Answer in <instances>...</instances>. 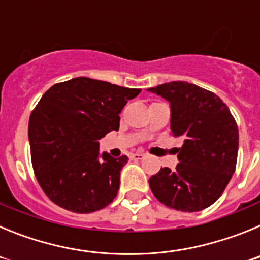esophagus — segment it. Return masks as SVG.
I'll use <instances>...</instances> for the list:
<instances>
[{"label":"esophagus","mask_w":260,"mask_h":260,"mask_svg":"<svg viewBox=\"0 0 260 260\" xmlns=\"http://www.w3.org/2000/svg\"><path fill=\"white\" fill-rule=\"evenodd\" d=\"M130 157H132V160H143V158L146 157V155L141 152H135V153H132Z\"/></svg>","instance_id":"34e87169"}]
</instances>
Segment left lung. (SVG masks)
Masks as SVG:
<instances>
[{"mask_svg": "<svg viewBox=\"0 0 260 260\" xmlns=\"http://www.w3.org/2000/svg\"><path fill=\"white\" fill-rule=\"evenodd\" d=\"M148 91L171 104V130L182 139L176 169L161 168L148 182L167 207L197 212L220 198L231 181L238 153V127L215 93L187 82H169Z\"/></svg>", "mask_w": 260, "mask_h": 260, "instance_id": "obj_1", "label": "left lung"}]
</instances>
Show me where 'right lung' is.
Masks as SVG:
<instances>
[{"instance_id":"obj_1","label":"right lung","mask_w":260,"mask_h":260,"mask_svg":"<svg viewBox=\"0 0 260 260\" xmlns=\"http://www.w3.org/2000/svg\"><path fill=\"white\" fill-rule=\"evenodd\" d=\"M141 93L109 82L79 77L50 87L28 122L36 180L59 207L89 213L112 203L127 156L100 155L99 139L119 128V113Z\"/></svg>"}]
</instances>
